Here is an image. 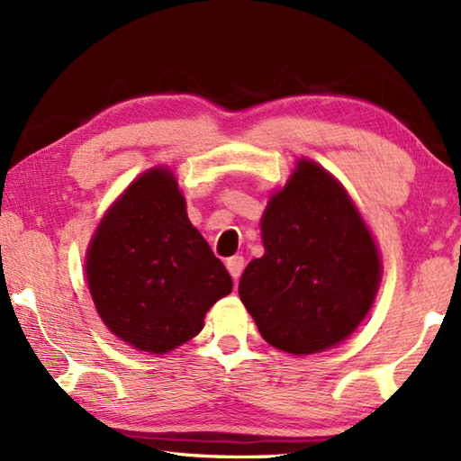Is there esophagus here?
<instances>
[{
  "instance_id": "esophagus-1",
  "label": "esophagus",
  "mask_w": 461,
  "mask_h": 461,
  "mask_svg": "<svg viewBox=\"0 0 461 461\" xmlns=\"http://www.w3.org/2000/svg\"><path fill=\"white\" fill-rule=\"evenodd\" d=\"M225 267H228L230 276L238 281L240 276H241L243 267H246V259H243L241 256H233V258H230L228 261H225Z\"/></svg>"
}]
</instances>
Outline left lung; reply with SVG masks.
Instances as JSON below:
<instances>
[{"mask_svg":"<svg viewBox=\"0 0 461 461\" xmlns=\"http://www.w3.org/2000/svg\"><path fill=\"white\" fill-rule=\"evenodd\" d=\"M266 253L249 261L240 297L271 347L311 355L345 340L365 319L380 259L345 190L301 160L261 220Z\"/></svg>","mask_w":461,"mask_h":461,"instance_id":"1","label":"left lung"}]
</instances>
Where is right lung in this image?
<instances>
[{
  "label": "right lung",
  "instance_id": "obj_1",
  "mask_svg": "<svg viewBox=\"0 0 461 461\" xmlns=\"http://www.w3.org/2000/svg\"><path fill=\"white\" fill-rule=\"evenodd\" d=\"M104 325L134 348L162 355L198 335L231 277L190 223L174 176H140L104 215L86 256Z\"/></svg>",
  "mask_w": 461,
  "mask_h": 461
}]
</instances>
